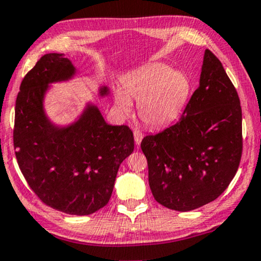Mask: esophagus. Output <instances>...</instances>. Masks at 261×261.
Returning <instances> with one entry per match:
<instances>
[{
    "label": "esophagus",
    "mask_w": 261,
    "mask_h": 261,
    "mask_svg": "<svg viewBox=\"0 0 261 261\" xmlns=\"http://www.w3.org/2000/svg\"><path fill=\"white\" fill-rule=\"evenodd\" d=\"M134 137H135V143L138 145L141 143L142 138H143V134H142L140 130H137V128H135V130H134Z\"/></svg>",
    "instance_id": "obj_1"
}]
</instances>
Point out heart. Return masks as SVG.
I'll return each instance as SVG.
<instances>
[{"mask_svg":"<svg viewBox=\"0 0 261 261\" xmlns=\"http://www.w3.org/2000/svg\"><path fill=\"white\" fill-rule=\"evenodd\" d=\"M124 90L126 96L118 94L116 100L121 112H131L128 96L138 101V114L147 126L163 127L181 116L191 94V80L186 72L150 63L125 77Z\"/></svg>","mask_w":261,"mask_h":261,"instance_id":"b5f03b06","label":"heart"}]
</instances>
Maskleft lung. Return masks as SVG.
Returning a JSON list of instances; mask_svg holds the SVG:
<instances>
[{
	"instance_id": "8db88e82",
	"label": "left lung",
	"mask_w": 261,
	"mask_h": 261,
	"mask_svg": "<svg viewBox=\"0 0 261 261\" xmlns=\"http://www.w3.org/2000/svg\"><path fill=\"white\" fill-rule=\"evenodd\" d=\"M155 200L190 211L217 199L238 172L242 111L220 60L205 50L198 88L178 123L142 140Z\"/></svg>"
}]
</instances>
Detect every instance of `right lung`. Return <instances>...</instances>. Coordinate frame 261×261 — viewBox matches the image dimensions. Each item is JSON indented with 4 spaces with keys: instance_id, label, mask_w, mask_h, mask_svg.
<instances>
[{
    "instance_id": "add662e5",
    "label": "right lung",
    "mask_w": 261,
    "mask_h": 261,
    "mask_svg": "<svg viewBox=\"0 0 261 261\" xmlns=\"http://www.w3.org/2000/svg\"><path fill=\"white\" fill-rule=\"evenodd\" d=\"M75 72L62 54L41 56L20 85L13 143L17 165L31 190L45 205L69 215H90L109 203L120 163L134 151V134L113 126L95 106L64 128L45 117L47 85ZM103 88L101 94H106Z\"/></svg>"
}]
</instances>
